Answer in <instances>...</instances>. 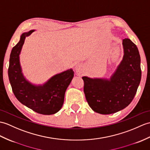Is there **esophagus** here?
Instances as JSON below:
<instances>
[{"label":"esophagus","mask_w":150,"mask_h":150,"mask_svg":"<svg viewBox=\"0 0 150 150\" xmlns=\"http://www.w3.org/2000/svg\"><path fill=\"white\" fill-rule=\"evenodd\" d=\"M75 70L76 74H77L78 75H80L82 72V71L83 70V65H82L81 64H76L75 66Z\"/></svg>","instance_id":"obj_1"}]
</instances>
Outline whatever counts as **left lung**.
<instances>
[{
	"instance_id": "left-lung-1",
	"label": "left lung",
	"mask_w": 150,
	"mask_h": 150,
	"mask_svg": "<svg viewBox=\"0 0 150 150\" xmlns=\"http://www.w3.org/2000/svg\"><path fill=\"white\" fill-rule=\"evenodd\" d=\"M123 56L110 78L82 77L83 91L89 107L101 114L120 111L132 102L141 79L138 48L128 38L123 40Z\"/></svg>"
}]
</instances>
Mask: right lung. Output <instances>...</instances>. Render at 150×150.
Returning <instances> with one entry per match:
<instances>
[{"mask_svg":"<svg viewBox=\"0 0 150 150\" xmlns=\"http://www.w3.org/2000/svg\"><path fill=\"white\" fill-rule=\"evenodd\" d=\"M35 30L23 33L13 48L9 58L8 76L13 92L20 103L35 112L51 115L57 113L64 103V95L74 76L69 69L52 76L43 84H35L24 76L20 61V55L26 37Z\"/></svg>","mask_w":150,"mask_h":150,"instance_id":"obj_1","label":"right lung"}]
</instances>
